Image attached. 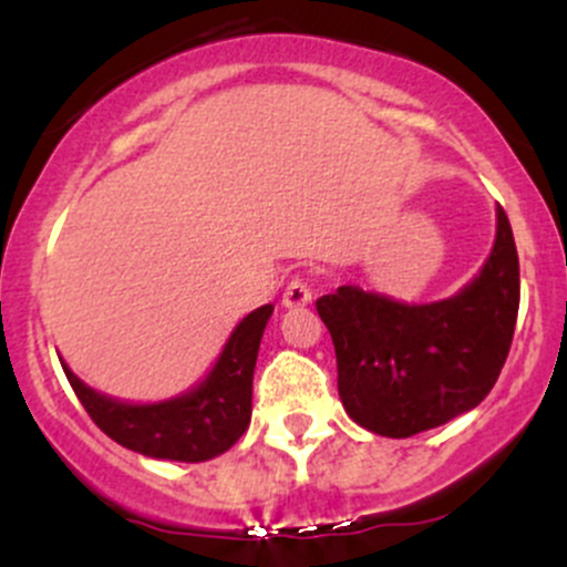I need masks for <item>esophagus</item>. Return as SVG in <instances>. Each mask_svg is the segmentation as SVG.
Segmentation results:
<instances>
[{
    "mask_svg": "<svg viewBox=\"0 0 567 567\" xmlns=\"http://www.w3.org/2000/svg\"><path fill=\"white\" fill-rule=\"evenodd\" d=\"M310 301H312L310 285L299 277L290 279L288 288H285V293H282V305L285 307H305V305H310Z\"/></svg>",
    "mask_w": 567,
    "mask_h": 567,
    "instance_id": "1",
    "label": "esophagus"
}]
</instances>
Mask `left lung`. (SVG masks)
Masks as SVG:
<instances>
[{"instance_id": "obj_1", "label": "left lung", "mask_w": 567, "mask_h": 567, "mask_svg": "<svg viewBox=\"0 0 567 567\" xmlns=\"http://www.w3.org/2000/svg\"><path fill=\"white\" fill-rule=\"evenodd\" d=\"M518 299V251L502 208L491 257L453 299L400 305L353 285L320 296L348 416L379 436L409 439L483 403L511 353Z\"/></svg>"}]
</instances>
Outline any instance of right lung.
<instances>
[{"mask_svg":"<svg viewBox=\"0 0 567 567\" xmlns=\"http://www.w3.org/2000/svg\"><path fill=\"white\" fill-rule=\"evenodd\" d=\"M274 305L249 312L227 340L219 362L197 390L153 405H131L90 390L62 364L90 420L123 447L147 458L199 463L227 453L251 416V375Z\"/></svg>","mask_w":567,"mask_h":567,"instance_id":"1","label":"right lung"}]
</instances>
